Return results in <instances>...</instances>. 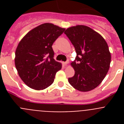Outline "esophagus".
I'll list each match as a JSON object with an SVG mask.
<instances>
[{
	"label": "esophagus",
	"mask_w": 124,
	"mask_h": 124,
	"mask_svg": "<svg viewBox=\"0 0 124 124\" xmlns=\"http://www.w3.org/2000/svg\"><path fill=\"white\" fill-rule=\"evenodd\" d=\"M68 63H69V61H66V62H64V63H63V64H64L65 66H66L68 65Z\"/></svg>",
	"instance_id": "34e87169"
}]
</instances>
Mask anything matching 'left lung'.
Segmentation results:
<instances>
[{
    "instance_id": "1",
    "label": "left lung",
    "mask_w": 124,
    "mask_h": 124,
    "mask_svg": "<svg viewBox=\"0 0 124 124\" xmlns=\"http://www.w3.org/2000/svg\"><path fill=\"white\" fill-rule=\"evenodd\" d=\"M75 48L77 56L71 63L74 76L68 82L81 92L99 86L110 68L111 55L107 42L99 33L85 25L68 28L64 31Z\"/></svg>"
}]
</instances>
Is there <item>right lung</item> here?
<instances>
[{
    "mask_svg": "<svg viewBox=\"0 0 124 124\" xmlns=\"http://www.w3.org/2000/svg\"><path fill=\"white\" fill-rule=\"evenodd\" d=\"M64 30L45 23L28 31L19 42L15 51V67L20 78L29 87L43 90L53 84L62 64L53 58L52 45Z\"/></svg>",
    "mask_w": 124,
    "mask_h": 124,
    "instance_id": "right-lung-1",
    "label": "right lung"
}]
</instances>
